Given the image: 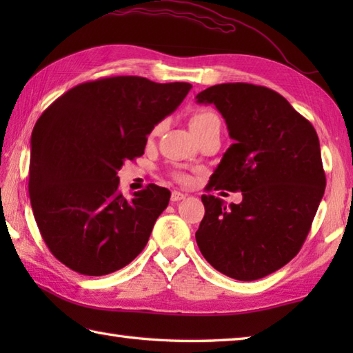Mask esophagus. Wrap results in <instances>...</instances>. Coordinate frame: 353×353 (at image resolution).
I'll return each mask as SVG.
<instances>
[{"mask_svg": "<svg viewBox=\"0 0 353 353\" xmlns=\"http://www.w3.org/2000/svg\"><path fill=\"white\" fill-rule=\"evenodd\" d=\"M186 197V194L181 192V191H172L171 192V201H181Z\"/></svg>", "mask_w": 353, "mask_h": 353, "instance_id": "esophagus-1", "label": "esophagus"}]
</instances>
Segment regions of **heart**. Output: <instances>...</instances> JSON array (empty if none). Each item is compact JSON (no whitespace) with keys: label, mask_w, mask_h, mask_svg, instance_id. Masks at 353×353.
Instances as JSON below:
<instances>
[{"label":"heart","mask_w":353,"mask_h":353,"mask_svg":"<svg viewBox=\"0 0 353 353\" xmlns=\"http://www.w3.org/2000/svg\"><path fill=\"white\" fill-rule=\"evenodd\" d=\"M214 119H219V117H216L214 112H211V110H201V112H199V114H196L192 117V119H191V130L192 129H197V127H201V125H205V124H208V123H211V121H214ZM176 179L179 182H188V176L186 174H183V172H176Z\"/></svg>","instance_id":"1"}]
</instances>
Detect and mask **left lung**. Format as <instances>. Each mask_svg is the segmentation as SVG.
<instances>
[{
	"instance_id": "obj_1",
	"label": "left lung",
	"mask_w": 353,
	"mask_h": 353,
	"mask_svg": "<svg viewBox=\"0 0 353 353\" xmlns=\"http://www.w3.org/2000/svg\"><path fill=\"white\" fill-rule=\"evenodd\" d=\"M197 103L214 104L235 141L209 182L215 190L243 192L241 203L229 206L201 196L197 245L220 273L261 279L288 264L310 234L326 188L317 132L265 86L215 85Z\"/></svg>"
}]
</instances>
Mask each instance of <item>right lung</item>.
<instances>
[{"mask_svg":"<svg viewBox=\"0 0 353 353\" xmlns=\"http://www.w3.org/2000/svg\"><path fill=\"white\" fill-rule=\"evenodd\" d=\"M192 86L138 76L85 81L51 103L32 133L28 194L54 258L80 274L125 267L144 249L171 192L150 183L125 200L118 170Z\"/></svg>","mask_w":353,"mask_h":353,"instance_id":"add662e5","label":"right lung"}]
</instances>
